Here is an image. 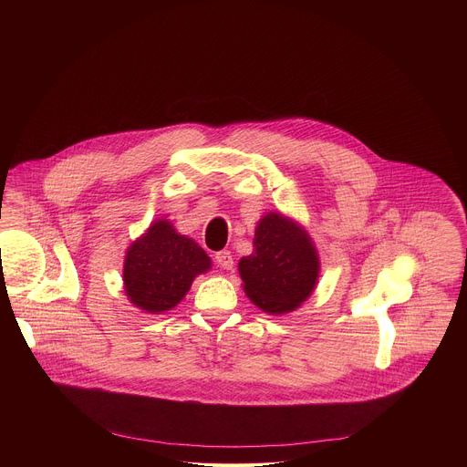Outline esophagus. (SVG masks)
<instances>
[{"instance_id":"1","label":"esophagus","mask_w":467,"mask_h":467,"mask_svg":"<svg viewBox=\"0 0 467 467\" xmlns=\"http://www.w3.org/2000/svg\"><path fill=\"white\" fill-rule=\"evenodd\" d=\"M215 263L217 266L223 267V269H232L234 266V259H232V254L228 250H221L215 254Z\"/></svg>"}]
</instances>
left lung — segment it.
Segmentation results:
<instances>
[{
  "instance_id": "1",
  "label": "left lung",
  "mask_w": 467,
  "mask_h": 467,
  "mask_svg": "<svg viewBox=\"0 0 467 467\" xmlns=\"http://www.w3.org/2000/svg\"><path fill=\"white\" fill-rule=\"evenodd\" d=\"M318 271V255L306 230L273 212L257 224L254 254L239 261L246 295L273 315L298 307L313 293Z\"/></svg>"
}]
</instances>
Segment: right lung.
Instances as JSON below:
<instances>
[{"label":"right lung","instance_id":"obj_1","mask_svg":"<svg viewBox=\"0 0 467 467\" xmlns=\"http://www.w3.org/2000/svg\"><path fill=\"white\" fill-rule=\"evenodd\" d=\"M210 269L198 243L180 235L169 221H156L126 254L124 285L136 307L163 313L180 304L192 280Z\"/></svg>","mask_w":467,"mask_h":467}]
</instances>
